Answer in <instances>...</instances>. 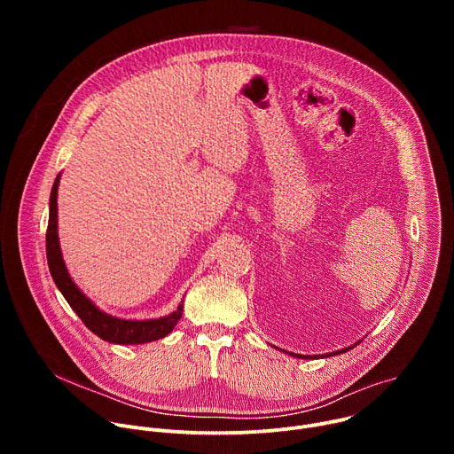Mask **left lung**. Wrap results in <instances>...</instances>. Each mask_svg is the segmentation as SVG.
I'll return each instance as SVG.
<instances>
[{"label":"left lung","mask_w":454,"mask_h":454,"mask_svg":"<svg viewBox=\"0 0 454 454\" xmlns=\"http://www.w3.org/2000/svg\"><path fill=\"white\" fill-rule=\"evenodd\" d=\"M356 345H359V341H357ZM356 345H354V347H356ZM354 347H348V348H354ZM348 348H343V350H336V352H333V354H334V356H338V354H343V352H347ZM284 352H286V350H284ZM287 354H289V356H294V357H300V359H305V356H300V354H293V352H287ZM333 354H325V356H323V357H331Z\"/></svg>","instance_id":"8db88e82"}]
</instances>
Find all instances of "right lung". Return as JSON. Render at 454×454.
<instances>
[{"label":"right lung","mask_w":454,"mask_h":454,"mask_svg":"<svg viewBox=\"0 0 454 454\" xmlns=\"http://www.w3.org/2000/svg\"><path fill=\"white\" fill-rule=\"evenodd\" d=\"M60 174L55 177L50 193V217L46 230V258L50 275L57 289L67 298L75 314L82 319L84 325L97 334L100 340L116 345H140L165 338L174 331L183 312V300L174 312L156 319H123L100 310L72 280L67 264L60 253L59 233H57V188Z\"/></svg>","instance_id":"obj_1"}]
</instances>
